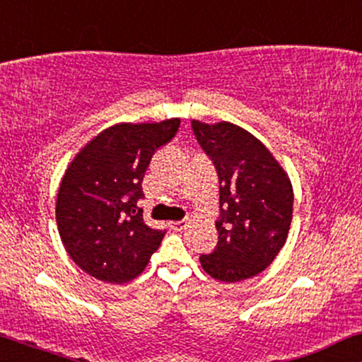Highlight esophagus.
<instances>
[{
  "mask_svg": "<svg viewBox=\"0 0 362 362\" xmlns=\"http://www.w3.org/2000/svg\"><path fill=\"white\" fill-rule=\"evenodd\" d=\"M186 226H187V221H176V222H171V229H175V230H182V229H186Z\"/></svg>",
  "mask_w": 362,
  "mask_h": 362,
  "instance_id": "34e87169",
  "label": "esophagus"
}]
</instances>
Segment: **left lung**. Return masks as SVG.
Listing matches in <instances>:
<instances>
[{
    "instance_id": "1",
    "label": "left lung",
    "mask_w": 362,
    "mask_h": 362,
    "mask_svg": "<svg viewBox=\"0 0 362 362\" xmlns=\"http://www.w3.org/2000/svg\"><path fill=\"white\" fill-rule=\"evenodd\" d=\"M219 177L217 245L199 257L212 279L234 284L259 275L285 245L293 189L272 153L244 128L229 122L191 123Z\"/></svg>"
}]
</instances>
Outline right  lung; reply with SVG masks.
<instances>
[{"label": "right lung", "mask_w": 362, "mask_h": 362, "mask_svg": "<svg viewBox=\"0 0 362 362\" xmlns=\"http://www.w3.org/2000/svg\"><path fill=\"white\" fill-rule=\"evenodd\" d=\"M180 123H118L69 165L57 192L59 234L93 279L118 285L136 279L160 247L166 230L146 226L138 202L153 155L175 138Z\"/></svg>", "instance_id": "obj_1"}]
</instances>
